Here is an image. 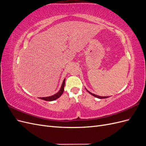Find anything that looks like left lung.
<instances>
[{
    "label": "left lung",
    "mask_w": 146,
    "mask_h": 146,
    "mask_svg": "<svg viewBox=\"0 0 146 146\" xmlns=\"http://www.w3.org/2000/svg\"><path fill=\"white\" fill-rule=\"evenodd\" d=\"M85 89H86V88H85ZM86 91H87L88 92H89L90 94H91V95H92L93 96L96 97V98H99V99H105V98H109V97H108V96H107V97H106V96H105V97H104V96H103V97H102V96H98V95H96V94H92V92H90L89 91H88L87 90H86Z\"/></svg>",
    "instance_id": "obj_1"
}]
</instances>
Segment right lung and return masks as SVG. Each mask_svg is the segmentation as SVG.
Here are the masks:
<instances>
[{
    "mask_svg": "<svg viewBox=\"0 0 146 146\" xmlns=\"http://www.w3.org/2000/svg\"><path fill=\"white\" fill-rule=\"evenodd\" d=\"M64 85H65V78L64 79V80L63 82L62 85H61V86L60 91L58 92H57V93H56L55 94L53 95V96H51L45 97V98H39V99L44 100H46V101H53V100H55L57 99L58 98H59L60 97L61 95H62V94L63 93Z\"/></svg>",
    "mask_w": 146,
    "mask_h": 146,
    "instance_id": "add662e5",
    "label": "right lung"
}]
</instances>
